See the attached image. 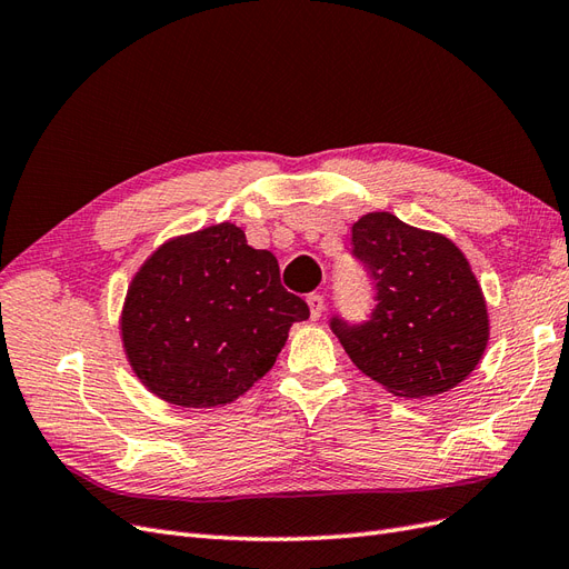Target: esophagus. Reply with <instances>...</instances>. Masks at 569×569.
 <instances>
[{"instance_id":"1","label":"esophagus","mask_w":569,"mask_h":569,"mask_svg":"<svg viewBox=\"0 0 569 569\" xmlns=\"http://www.w3.org/2000/svg\"><path fill=\"white\" fill-rule=\"evenodd\" d=\"M306 301H308V308H311V318L318 320L325 311V297L322 295H308Z\"/></svg>"}]
</instances>
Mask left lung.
Instances as JSON below:
<instances>
[{
  "mask_svg": "<svg viewBox=\"0 0 569 569\" xmlns=\"http://www.w3.org/2000/svg\"><path fill=\"white\" fill-rule=\"evenodd\" d=\"M351 244L375 282V308L366 322L335 316L330 327L356 368L406 399L462 382L489 341L485 295L468 258L449 237L387 211L353 222Z\"/></svg>",
  "mask_w": 569,
  "mask_h": 569,
  "instance_id": "8db88e82",
  "label": "left lung"
}]
</instances>
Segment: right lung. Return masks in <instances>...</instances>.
Listing matches in <instances>:
<instances>
[{"label":"right lung","instance_id":"1","mask_svg":"<svg viewBox=\"0 0 569 569\" xmlns=\"http://www.w3.org/2000/svg\"><path fill=\"white\" fill-rule=\"evenodd\" d=\"M311 316L266 249L220 222L170 239L128 289L120 332L142 385L182 408L234 401L272 368L289 327Z\"/></svg>","mask_w":569,"mask_h":569}]
</instances>
